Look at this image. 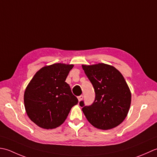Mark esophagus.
<instances>
[{"label": "esophagus", "mask_w": 157, "mask_h": 157, "mask_svg": "<svg viewBox=\"0 0 157 157\" xmlns=\"http://www.w3.org/2000/svg\"><path fill=\"white\" fill-rule=\"evenodd\" d=\"M82 98H83L82 95H79V96H78V100L79 101H81L82 100Z\"/></svg>", "instance_id": "1"}]
</instances>
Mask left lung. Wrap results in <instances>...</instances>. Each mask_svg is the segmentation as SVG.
<instances>
[{"label":"left lung","instance_id":"obj_1","mask_svg":"<svg viewBox=\"0 0 157 157\" xmlns=\"http://www.w3.org/2000/svg\"><path fill=\"white\" fill-rule=\"evenodd\" d=\"M94 88L95 98L90 105H80L88 121L100 129L108 130L119 125L129 112L132 94L121 73L114 67L99 63L82 65Z\"/></svg>","mask_w":157,"mask_h":157}]
</instances>
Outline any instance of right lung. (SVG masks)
Listing matches in <instances>:
<instances>
[{
  "instance_id": "add662e5",
  "label": "right lung",
  "mask_w": 157,
  "mask_h": 157,
  "mask_svg": "<svg viewBox=\"0 0 157 157\" xmlns=\"http://www.w3.org/2000/svg\"><path fill=\"white\" fill-rule=\"evenodd\" d=\"M74 65L54 63L44 66L34 75L24 92V105L30 120L43 129L61 125L77 98L65 82Z\"/></svg>"
}]
</instances>
